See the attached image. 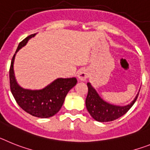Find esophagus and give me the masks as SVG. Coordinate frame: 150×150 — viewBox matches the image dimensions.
Masks as SVG:
<instances>
[{
  "label": "esophagus",
  "instance_id": "34e87169",
  "mask_svg": "<svg viewBox=\"0 0 150 150\" xmlns=\"http://www.w3.org/2000/svg\"><path fill=\"white\" fill-rule=\"evenodd\" d=\"M88 77V71L87 69H81L78 72V78L81 81H85Z\"/></svg>",
  "mask_w": 150,
  "mask_h": 150
}]
</instances>
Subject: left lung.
I'll return each instance as SVG.
<instances>
[{
	"mask_svg": "<svg viewBox=\"0 0 150 150\" xmlns=\"http://www.w3.org/2000/svg\"><path fill=\"white\" fill-rule=\"evenodd\" d=\"M87 85L88 93L85 100L86 107L92 118L100 122H112L122 116L134 104L139 94L138 93L132 102L127 106H116L104 101L92 87L91 83L88 82Z\"/></svg>",
	"mask_w": 150,
	"mask_h": 150,
	"instance_id": "obj_1",
	"label": "left lung"
}]
</instances>
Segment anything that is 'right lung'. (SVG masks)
Instances as JSON below:
<instances>
[{"mask_svg":"<svg viewBox=\"0 0 150 150\" xmlns=\"http://www.w3.org/2000/svg\"><path fill=\"white\" fill-rule=\"evenodd\" d=\"M35 35H31L21 41L13 57L10 68V91L18 105L24 111L38 118H50L60 110L68 92L77 84V79L59 78L41 90L25 89L19 85L13 71L15 56Z\"/></svg>","mask_w":150,"mask_h":150,"instance_id":"add662e5","label":"right lung"}]
</instances>
